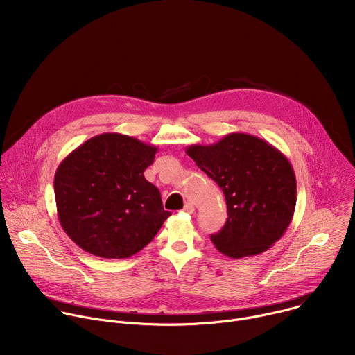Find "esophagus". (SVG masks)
<instances>
[{"mask_svg": "<svg viewBox=\"0 0 355 355\" xmlns=\"http://www.w3.org/2000/svg\"><path fill=\"white\" fill-rule=\"evenodd\" d=\"M184 212H187V214H193L195 212V207L191 204V202H187V204L184 205Z\"/></svg>", "mask_w": 355, "mask_h": 355, "instance_id": "34e87169", "label": "esophagus"}]
</instances>
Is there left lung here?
<instances>
[{"label": "left lung", "instance_id": "1", "mask_svg": "<svg viewBox=\"0 0 355 355\" xmlns=\"http://www.w3.org/2000/svg\"><path fill=\"white\" fill-rule=\"evenodd\" d=\"M187 155L223 191L227 220L211 240L230 259L257 256L278 241L296 205L289 160L268 141L229 133L214 144H191Z\"/></svg>", "mask_w": 355, "mask_h": 355}]
</instances>
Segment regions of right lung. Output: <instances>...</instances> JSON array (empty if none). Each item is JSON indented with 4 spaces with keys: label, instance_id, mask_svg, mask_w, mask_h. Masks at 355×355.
<instances>
[{
    "label": "right lung",
    "instance_id": "1",
    "mask_svg": "<svg viewBox=\"0 0 355 355\" xmlns=\"http://www.w3.org/2000/svg\"><path fill=\"white\" fill-rule=\"evenodd\" d=\"M157 147L121 133L91 137L60 163L55 175L59 222L84 251L126 259L146 247L171 215L143 173Z\"/></svg>",
    "mask_w": 355,
    "mask_h": 355
}]
</instances>
